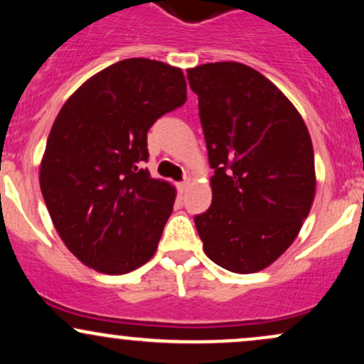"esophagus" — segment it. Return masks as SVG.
Masks as SVG:
<instances>
[{
  "mask_svg": "<svg viewBox=\"0 0 364 364\" xmlns=\"http://www.w3.org/2000/svg\"><path fill=\"white\" fill-rule=\"evenodd\" d=\"M188 185H190V179H185V181H181V183H178V190L181 191H186V188H188Z\"/></svg>",
  "mask_w": 364,
  "mask_h": 364,
  "instance_id": "1",
  "label": "esophagus"
}]
</instances>
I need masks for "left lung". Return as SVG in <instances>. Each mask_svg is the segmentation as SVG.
I'll return each instance as SVG.
<instances>
[{"label":"left lung","mask_w":364,"mask_h":364,"mask_svg":"<svg viewBox=\"0 0 364 364\" xmlns=\"http://www.w3.org/2000/svg\"><path fill=\"white\" fill-rule=\"evenodd\" d=\"M214 169L212 203L195 215L203 252L236 274H253L292 245L315 198V156L289 99L236 61L188 70Z\"/></svg>","instance_id":"obj_1"}]
</instances>
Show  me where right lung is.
<instances>
[{
  "mask_svg": "<svg viewBox=\"0 0 364 364\" xmlns=\"http://www.w3.org/2000/svg\"><path fill=\"white\" fill-rule=\"evenodd\" d=\"M185 101L181 68L129 58L90 77L58 112L41 191L58 235L83 265L119 275L154 257L176 190L141 169L147 132Z\"/></svg>",
  "mask_w": 364,
  "mask_h": 364,
  "instance_id": "right-lung-1",
  "label": "right lung"
}]
</instances>
